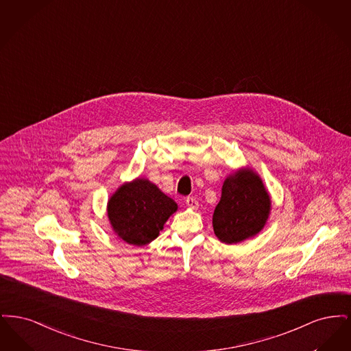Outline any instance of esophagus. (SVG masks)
<instances>
[{"label":"esophagus","mask_w":351,"mask_h":351,"mask_svg":"<svg viewBox=\"0 0 351 351\" xmlns=\"http://www.w3.org/2000/svg\"><path fill=\"white\" fill-rule=\"evenodd\" d=\"M186 205L189 206V208H192V209H196L197 206H199V201L196 200L195 197H186Z\"/></svg>","instance_id":"1"}]
</instances>
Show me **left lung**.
Returning a JSON list of instances; mask_svg holds the SVG:
<instances>
[{
    "mask_svg": "<svg viewBox=\"0 0 351 351\" xmlns=\"http://www.w3.org/2000/svg\"><path fill=\"white\" fill-rule=\"evenodd\" d=\"M271 201L261 178L251 169L229 176L213 213V230L225 243H238L259 233L266 223Z\"/></svg>",
    "mask_w": 351,
    "mask_h": 351,
    "instance_id": "left-lung-1",
    "label": "left lung"
}]
</instances>
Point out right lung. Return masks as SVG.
<instances>
[{
	"label": "right lung",
	"mask_w": 351,
	"mask_h": 351,
	"mask_svg": "<svg viewBox=\"0 0 351 351\" xmlns=\"http://www.w3.org/2000/svg\"><path fill=\"white\" fill-rule=\"evenodd\" d=\"M176 209V202L155 184L146 179H136L123 184L110 197L108 217L114 232L125 242L143 246L159 235Z\"/></svg>",
	"instance_id": "1"
}]
</instances>
